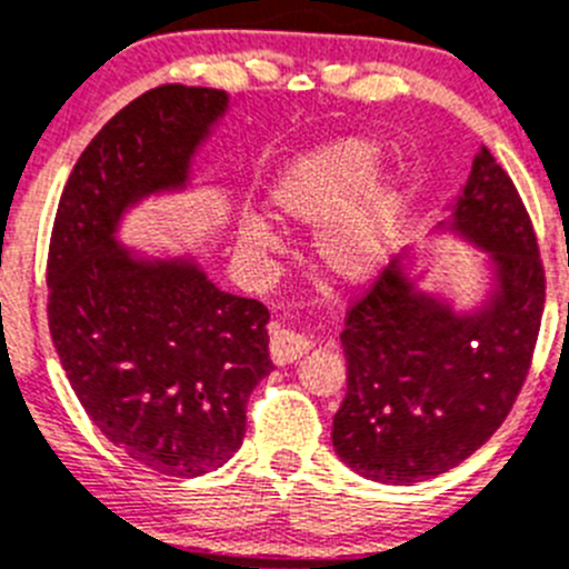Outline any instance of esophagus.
Returning a JSON list of instances; mask_svg holds the SVG:
<instances>
[{
  "label": "esophagus",
  "instance_id": "1",
  "mask_svg": "<svg viewBox=\"0 0 569 569\" xmlns=\"http://www.w3.org/2000/svg\"><path fill=\"white\" fill-rule=\"evenodd\" d=\"M309 348L311 340L306 335H300V331L283 329L278 322L269 329V351H272V360L278 366H289V362L300 360Z\"/></svg>",
  "mask_w": 569,
  "mask_h": 569
}]
</instances>
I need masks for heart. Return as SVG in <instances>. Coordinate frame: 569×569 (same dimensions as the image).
Wrapping results in <instances>:
<instances>
[{
  "instance_id": "b5f03b06",
  "label": "heart",
  "mask_w": 569,
  "mask_h": 569,
  "mask_svg": "<svg viewBox=\"0 0 569 569\" xmlns=\"http://www.w3.org/2000/svg\"><path fill=\"white\" fill-rule=\"evenodd\" d=\"M382 150L368 138H335L274 172L266 207L286 229H317L311 254L320 272L340 283H368L386 269L397 240L402 189L393 176H377ZM240 252L272 258L280 238L263 218L238 223Z\"/></svg>"
}]
</instances>
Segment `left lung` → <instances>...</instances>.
I'll list each match as a JSON object with an SVG mask.
<instances>
[{
  "mask_svg": "<svg viewBox=\"0 0 569 569\" xmlns=\"http://www.w3.org/2000/svg\"><path fill=\"white\" fill-rule=\"evenodd\" d=\"M431 234L485 252V291L457 306L425 289L433 254L402 249L348 311V391L335 413L337 457L371 482L413 485L457 468L513 408L530 368L545 272L519 192L488 147Z\"/></svg>",
  "mask_w": 569,
  "mask_h": 569,
  "instance_id": "1",
  "label": "left lung"
}]
</instances>
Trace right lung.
Instances as JSON below:
<instances>
[{
  "label": "right lung",
  "mask_w": 569,
  "mask_h": 569,
  "mask_svg": "<svg viewBox=\"0 0 569 569\" xmlns=\"http://www.w3.org/2000/svg\"><path fill=\"white\" fill-rule=\"evenodd\" d=\"M229 110L212 87L163 84L116 112L61 192L48 254L56 355L87 417L144 468L201 476L234 457L269 360V311L221 291L192 252L119 240L127 212L192 187Z\"/></svg>",
  "instance_id": "right-lung-1"
}]
</instances>
